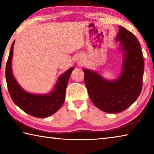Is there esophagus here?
Here are the masks:
<instances>
[{"label":"esophagus","mask_w":154,"mask_h":154,"mask_svg":"<svg viewBox=\"0 0 154 154\" xmlns=\"http://www.w3.org/2000/svg\"><path fill=\"white\" fill-rule=\"evenodd\" d=\"M77 62L78 64H82V59H78L77 60Z\"/></svg>","instance_id":"34e87169"}]
</instances>
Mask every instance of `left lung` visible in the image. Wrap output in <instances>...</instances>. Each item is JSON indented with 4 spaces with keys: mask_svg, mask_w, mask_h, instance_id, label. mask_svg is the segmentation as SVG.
I'll use <instances>...</instances> for the list:
<instances>
[{
    "mask_svg": "<svg viewBox=\"0 0 154 154\" xmlns=\"http://www.w3.org/2000/svg\"><path fill=\"white\" fill-rule=\"evenodd\" d=\"M116 40L124 54L120 77L109 81L98 72L83 69L90 98L96 107L117 113L132 105L141 92L144 60L139 41L133 33L119 26Z\"/></svg>",
    "mask_w": 154,
    "mask_h": 154,
    "instance_id": "1",
    "label": "left lung"
}]
</instances>
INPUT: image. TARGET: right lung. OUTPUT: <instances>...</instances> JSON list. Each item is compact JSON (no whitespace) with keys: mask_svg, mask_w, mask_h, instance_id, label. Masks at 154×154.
Listing matches in <instances>:
<instances>
[{"mask_svg":"<svg viewBox=\"0 0 154 154\" xmlns=\"http://www.w3.org/2000/svg\"><path fill=\"white\" fill-rule=\"evenodd\" d=\"M14 43L15 41L11 47L5 71L7 88L13 101L22 110L35 118H46L51 116L63 105L68 82L74 68H70L60 76L55 89L50 93L38 95L26 92L18 84L12 72L11 61Z\"/></svg>","mask_w":154,"mask_h":154,"instance_id":"right-lung-1","label":"right lung"}]
</instances>
